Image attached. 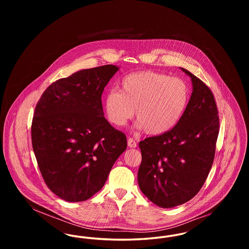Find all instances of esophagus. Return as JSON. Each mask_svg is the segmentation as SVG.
<instances>
[{
    "instance_id": "obj_1",
    "label": "esophagus",
    "mask_w": 249,
    "mask_h": 249,
    "mask_svg": "<svg viewBox=\"0 0 249 249\" xmlns=\"http://www.w3.org/2000/svg\"><path fill=\"white\" fill-rule=\"evenodd\" d=\"M128 145L131 148H134L137 146V142H135V140L132 138H128Z\"/></svg>"
}]
</instances>
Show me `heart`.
Masks as SVG:
<instances>
[{
  "label": "heart",
  "instance_id": "heart-1",
  "mask_svg": "<svg viewBox=\"0 0 249 249\" xmlns=\"http://www.w3.org/2000/svg\"><path fill=\"white\" fill-rule=\"evenodd\" d=\"M121 90H110L106 97L107 119L121 127L134 116L138 127L151 135L172 130L181 119L190 100V89L184 80L154 71L126 75Z\"/></svg>",
  "mask_w": 249,
  "mask_h": 249
}]
</instances>
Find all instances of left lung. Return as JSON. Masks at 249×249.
Listing matches in <instances>:
<instances>
[{"instance_id":"8db88e82","label":"left lung","mask_w":249,"mask_h":249,"mask_svg":"<svg viewBox=\"0 0 249 249\" xmlns=\"http://www.w3.org/2000/svg\"><path fill=\"white\" fill-rule=\"evenodd\" d=\"M181 70L191 77L193 87L182 118L172 130L139 142L140 190L162 208L183 204L200 191L213 165L219 132L211 89L190 71Z\"/></svg>"}]
</instances>
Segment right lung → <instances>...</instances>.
<instances>
[{"instance_id":"obj_1","label":"right lung","mask_w":249,"mask_h":249,"mask_svg":"<svg viewBox=\"0 0 249 249\" xmlns=\"http://www.w3.org/2000/svg\"><path fill=\"white\" fill-rule=\"evenodd\" d=\"M119 71L104 65L53 82L36 105L32 142L48 189L66 201H83L101 190L127 148L126 135L104 117L102 94Z\"/></svg>"}]
</instances>
